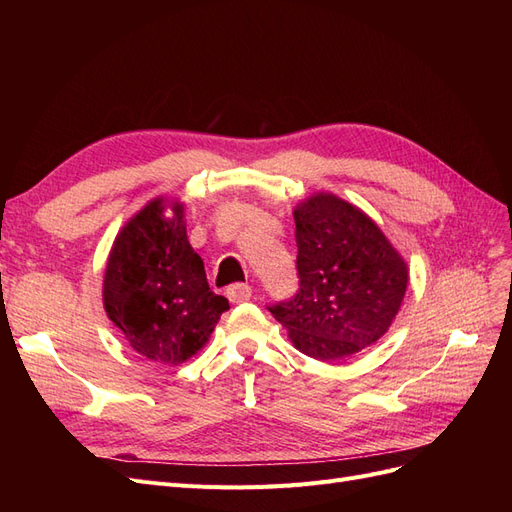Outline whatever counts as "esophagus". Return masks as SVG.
Wrapping results in <instances>:
<instances>
[{
	"label": "esophagus",
	"instance_id": "1",
	"mask_svg": "<svg viewBox=\"0 0 512 512\" xmlns=\"http://www.w3.org/2000/svg\"><path fill=\"white\" fill-rule=\"evenodd\" d=\"M226 297L230 303H245L250 301L252 297V286L247 284H232L228 290H226Z\"/></svg>",
	"mask_w": 512,
	"mask_h": 512
}]
</instances>
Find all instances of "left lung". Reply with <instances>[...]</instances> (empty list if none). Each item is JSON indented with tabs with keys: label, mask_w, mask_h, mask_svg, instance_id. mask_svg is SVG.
<instances>
[{
	"label": "left lung",
	"mask_w": 512,
	"mask_h": 512,
	"mask_svg": "<svg viewBox=\"0 0 512 512\" xmlns=\"http://www.w3.org/2000/svg\"><path fill=\"white\" fill-rule=\"evenodd\" d=\"M301 288L271 314L294 348L339 361L389 331L408 288V265L365 211L329 192L294 207Z\"/></svg>",
	"instance_id": "obj_1"
}]
</instances>
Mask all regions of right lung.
Returning <instances> with one entry per match:
<instances>
[{
  "label": "right lung",
  "mask_w": 512,
  "mask_h": 512,
  "mask_svg": "<svg viewBox=\"0 0 512 512\" xmlns=\"http://www.w3.org/2000/svg\"><path fill=\"white\" fill-rule=\"evenodd\" d=\"M102 301L108 320L149 361L181 365L205 348L228 301L207 284L177 198L149 200L117 232Z\"/></svg>",
  "instance_id": "obj_1"
}]
</instances>
